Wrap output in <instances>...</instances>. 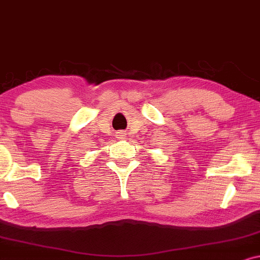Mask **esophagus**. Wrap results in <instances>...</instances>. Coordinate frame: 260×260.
<instances>
[{"label": "esophagus", "instance_id": "esophagus-1", "mask_svg": "<svg viewBox=\"0 0 260 260\" xmlns=\"http://www.w3.org/2000/svg\"><path fill=\"white\" fill-rule=\"evenodd\" d=\"M117 137H118V138H123V133H117Z\"/></svg>", "mask_w": 260, "mask_h": 260}]
</instances>
